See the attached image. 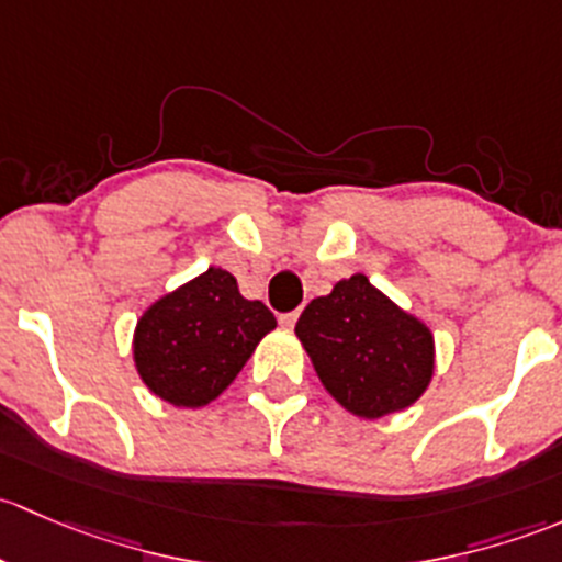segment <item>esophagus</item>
<instances>
[{
  "label": "esophagus",
  "mask_w": 562,
  "mask_h": 562,
  "mask_svg": "<svg viewBox=\"0 0 562 562\" xmlns=\"http://www.w3.org/2000/svg\"><path fill=\"white\" fill-rule=\"evenodd\" d=\"M297 316H300V311H289V314L279 316V322L283 324V327H294V324H297Z\"/></svg>",
  "instance_id": "34e87169"
}]
</instances>
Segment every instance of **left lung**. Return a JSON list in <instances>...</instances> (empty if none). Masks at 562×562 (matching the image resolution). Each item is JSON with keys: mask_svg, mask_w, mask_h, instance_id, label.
<instances>
[{"mask_svg": "<svg viewBox=\"0 0 562 562\" xmlns=\"http://www.w3.org/2000/svg\"><path fill=\"white\" fill-rule=\"evenodd\" d=\"M297 338L329 395L375 419L411 406L432 375V335L366 276L338 281L300 314Z\"/></svg>", "mask_w": 562, "mask_h": 562, "instance_id": "obj_1", "label": "left lung"}]
</instances>
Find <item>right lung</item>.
<instances>
[{"label":"right lung","mask_w":562,"mask_h":562,"mask_svg":"<svg viewBox=\"0 0 562 562\" xmlns=\"http://www.w3.org/2000/svg\"><path fill=\"white\" fill-rule=\"evenodd\" d=\"M273 327L268 305L243 297L227 270L207 268L156 300L137 322V373L172 406H205L233 384Z\"/></svg>","instance_id":"obj_1"}]
</instances>
